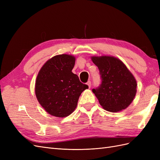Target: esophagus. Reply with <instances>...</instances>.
<instances>
[{"label":"esophagus","instance_id":"34e87169","mask_svg":"<svg viewBox=\"0 0 160 160\" xmlns=\"http://www.w3.org/2000/svg\"><path fill=\"white\" fill-rule=\"evenodd\" d=\"M87 85H88V87H89V88H91V82L90 81H88V83H87Z\"/></svg>","mask_w":160,"mask_h":160}]
</instances>
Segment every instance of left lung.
<instances>
[{"label":"left lung","mask_w":160,"mask_h":160,"mask_svg":"<svg viewBox=\"0 0 160 160\" xmlns=\"http://www.w3.org/2000/svg\"><path fill=\"white\" fill-rule=\"evenodd\" d=\"M98 67L101 83L92 89L100 105L110 112L127 108L136 94L137 83L122 61L113 57H92Z\"/></svg>","instance_id":"obj_1"}]
</instances>
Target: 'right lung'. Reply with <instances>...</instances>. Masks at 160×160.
<instances>
[{
	"mask_svg": "<svg viewBox=\"0 0 160 160\" xmlns=\"http://www.w3.org/2000/svg\"><path fill=\"white\" fill-rule=\"evenodd\" d=\"M75 58L69 55L52 57L42 67L35 83V94L47 112L58 118L69 115L75 109L81 93L88 88L72 72Z\"/></svg>",
	"mask_w": 160,
	"mask_h": 160,
	"instance_id": "obj_1",
	"label": "right lung"
}]
</instances>
